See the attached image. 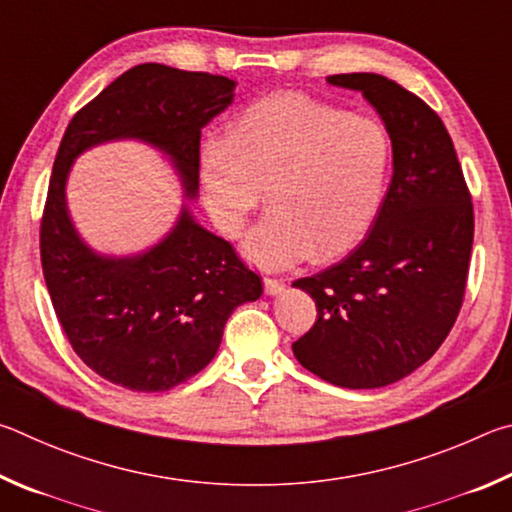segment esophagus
<instances>
[{"instance_id": "1", "label": "esophagus", "mask_w": 512, "mask_h": 512, "mask_svg": "<svg viewBox=\"0 0 512 512\" xmlns=\"http://www.w3.org/2000/svg\"><path fill=\"white\" fill-rule=\"evenodd\" d=\"M263 288H265V294H270V297H274V294H281L285 290V281L283 279H263Z\"/></svg>"}]
</instances>
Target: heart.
I'll return each mask as SVG.
<instances>
[{"label":"heart","instance_id":"1","mask_svg":"<svg viewBox=\"0 0 512 512\" xmlns=\"http://www.w3.org/2000/svg\"><path fill=\"white\" fill-rule=\"evenodd\" d=\"M393 137L375 116L301 92L247 105L227 137H206L197 155L204 204L224 236L238 238L251 213L272 211L245 240L267 270L306 258L333 261L373 229L389 193Z\"/></svg>","mask_w":512,"mask_h":512}]
</instances>
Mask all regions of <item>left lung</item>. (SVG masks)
<instances>
[{
    "mask_svg": "<svg viewBox=\"0 0 512 512\" xmlns=\"http://www.w3.org/2000/svg\"><path fill=\"white\" fill-rule=\"evenodd\" d=\"M360 89L387 125L396 159L373 229L344 261L294 281L317 321L292 344L321 380L346 389L398 382L432 357L459 317L474 211L452 137L432 107L378 74L328 76Z\"/></svg>",
    "mask_w": 512,
    "mask_h": 512,
    "instance_id": "8db88e82",
    "label": "left lung"
}]
</instances>
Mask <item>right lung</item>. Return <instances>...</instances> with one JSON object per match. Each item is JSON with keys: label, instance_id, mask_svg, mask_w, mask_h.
I'll return each mask as SVG.
<instances>
[{"label": "right lung", "instance_id": "1", "mask_svg": "<svg viewBox=\"0 0 512 512\" xmlns=\"http://www.w3.org/2000/svg\"><path fill=\"white\" fill-rule=\"evenodd\" d=\"M233 98V80L146 62L125 71L69 121L40 222L42 274L74 353L130 391H168L213 360L224 324L263 283L236 249L182 213L173 233L134 258L96 256L71 227V161L107 139L137 137L173 157L188 195L200 186V134Z\"/></svg>", "mask_w": 512, "mask_h": 512}]
</instances>
